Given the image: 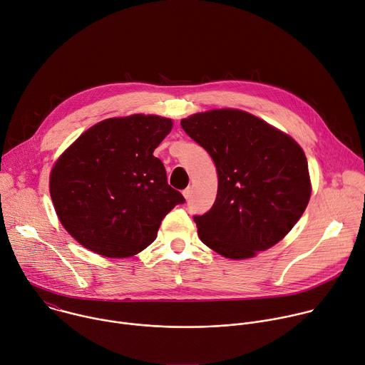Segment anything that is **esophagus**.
<instances>
[{
	"instance_id": "obj_1",
	"label": "esophagus",
	"mask_w": 365,
	"mask_h": 365,
	"mask_svg": "<svg viewBox=\"0 0 365 365\" xmlns=\"http://www.w3.org/2000/svg\"><path fill=\"white\" fill-rule=\"evenodd\" d=\"M183 196H185L186 199H190V196H192V187H186V189L183 190Z\"/></svg>"
}]
</instances>
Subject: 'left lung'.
<instances>
[{
  "instance_id": "obj_1",
  "label": "left lung",
  "mask_w": 365,
  "mask_h": 365,
  "mask_svg": "<svg viewBox=\"0 0 365 365\" xmlns=\"http://www.w3.org/2000/svg\"><path fill=\"white\" fill-rule=\"evenodd\" d=\"M180 125L210 153L218 172L212 207L193 217L202 242L234 259L277 244L300 220L310 197L300 145L238 110L195 114Z\"/></svg>"
}]
</instances>
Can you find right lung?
<instances>
[{
  "label": "right lung",
  "mask_w": 365,
  "mask_h": 365,
  "mask_svg": "<svg viewBox=\"0 0 365 365\" xmlns=\"http://www.w3.org/2000/svg\"><path fill=\"white\" fill-rule=\"evenodd\" d=\"M172 120L131 115L85 131L50 173V196L65 230L85 248L111 258L131 257L158 237L183 195L169 186L153 151Z\"/></svg>",
  "instance_id": "add662e5"
}]
</instances>
